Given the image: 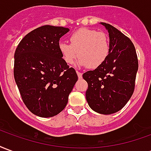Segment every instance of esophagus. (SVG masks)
Returning a JSON list of instances; mask_svg holds the SVG:
<instances>
[{
    "mask_svg": "<svg viewBox=\"0 0 151 151\" xmlns=\"http://www.w3.org/2000/svg\"><path fill=\"white\" fill-rule=\"evenodd\" d=\"M77 74H78V77L79 79H81L82 78V73L78 72V71H77Z\"/></svg>",
    "mask_w": 151,
    "mask_h": 151,
    "instance_id": "34e87169",
    "label": "esophagus"
}]
</instances>
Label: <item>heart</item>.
Returning <instances> with one entry per match:
<instances>
[{
    "label": "heart",
    "mask_w": 151,
    "mask_h": 151,
    "mask_svg": "<svg viewBox=\"0 0 151 151\" xmlns=\"http://www.w3.org/2000/svg\"><path fill=\"white\" fill-rule=\"evenodd\" d=\"M69 43L60 42L58 45L61 58L67 65H72L78 57V66L97 69L106 61L110 52L108 35L89 28H81L69 36Z\"/></svg>",
    "instance_id": "1"
}]
</instances>
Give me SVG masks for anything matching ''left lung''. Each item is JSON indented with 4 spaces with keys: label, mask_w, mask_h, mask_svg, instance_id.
<instances>
[{
    "label": "left lung",
    "mask_w": 151,
    "mask_h": 151,
    "mask_svg": "<svg viewBox=\"0 0 151 151\" xmlns=\"http://www.w3.org/2000/svg\"><path fill=\"white\" fill-rule=\"evenodd\" d=\"M108 31L110 52L101 66L83 73L88 83L86 98L93 111L110 115L124 107L133 95L138 61L132 41L111 25Z\"/></svg>",
    "instance_id": "obj_1"
}]
</instances>
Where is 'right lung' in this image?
<instances>
[{"instance_id": "right-lung-1", "label": "right lung", "mask_w": 151, "mask_h": 151, "mask_svg": "<svg viewBox=\"0 0 151 151\" xmlns=\"http://www.w3.org/2000/svg\"><path fill=\"white\" fill-rule=\"evenodd\" d=\"M69 28L43 26L25 36L14 53V76L27 108L52 117L65 108L78 75L60 54V39Z\"/></svg>"}]
</instances>
